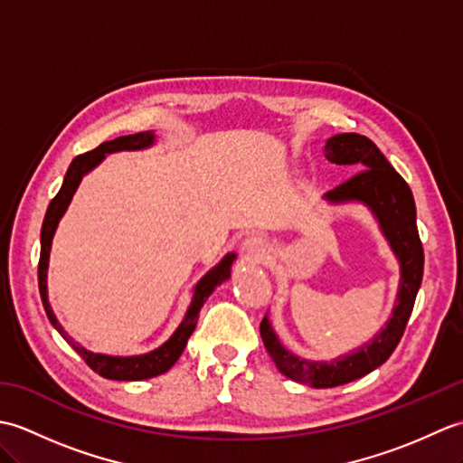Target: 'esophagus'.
<instances>
[{
	"instance_id": "34e87169",
	"label": "esophagus",
	"mask_w": 463,
	"mask_h": 463,
	"mask_svg": "<svg viewBox=\"0 0 463 463\" xmlns=\"http://www.w3.org/2000/svg\"><path fill=\"white\" fill-rule=\"evenodd\" d=\"M269 250H270V247H269L267 239L257 237V234H252V237L244 239V242H242V252H244V257L250 259V260H254V262H260V260L267 259Z\"/></svg>"
}]
</instances>
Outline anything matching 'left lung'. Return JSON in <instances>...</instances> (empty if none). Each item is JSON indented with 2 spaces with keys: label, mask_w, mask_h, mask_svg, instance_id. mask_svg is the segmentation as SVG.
Masks as SVG:
<instances>
[{
  "label": "left lung",
  "mask_w": 463,
  "mask_h": 463,
  "mask_svg": "<svg viewBox=\"0 0 463 463\" xmlns=\"http://www.w3.org/2000/svg\"><path fill=\"white\" fill-rule=\"evenodd\" d=\"M324 153L330 163L348 165L358 171L352 179L324 194V199L334 204L350 201L366 204L376 216L383 237L400 260L402 277L396 307L392 310L386 328H382L372 342L364 344L356 352L332 362H310L294 356L277 338L269 317L262 318L260 336L272 362L287 378L308 383L312 388H334L358 380L392 356L404 336L421 284V274H424V249L418 234L414 196L408 183L388 163L378 146L364 135L340 133L326 141Z\"/></svg>",
  "instance_id": "1"
}]
</instances>
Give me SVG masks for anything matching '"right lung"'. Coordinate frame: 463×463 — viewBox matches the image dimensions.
<instances>
[{
	"instance_id": "right-lung-1",
	"label": "right lung",
	"mask_w": 463,
	"mask_h": 463,
	"mask_svg": "<svg viewBox=\"0 0 463 463\" xmlns=\"http://www.w3.org/2000/svg\"><path fill=\"white\" fill-rule=\"evenodd\" d=\"M153 143H155V135L151 131H143V133H135V135L117 137V139H113V141L101 143L97 149H93L90 153L75 156L65 173L61 189H59V193L53 196V201L47 206L43 226H42V254H39L37 277H39V294H42V302H43V308L47 312V318L53 324L55 330L61 334V336L69 344H71V348L87 362V366L107 380H123V382L146 380V378L159 376V373H165L166 370H169L173 364L179 360V356L186 346V340L191 338V334L196 326V320H199V312L203 308V304L206 302V298L211 297L213 290L219 287V284L231 279L232 260L237 259V254H232V252L226 254V257L219 264H216L213 270L204 274V277L199 280V284L194 287L191 307H189V310H186L184 320L179 324V328L175 330L173 336L166 340L163 346H159L149 354H143V356L123 358V356H105V354H95L91 350L83 348L81 344H77L63 330L61 324L57 322L55 314H53L52 307H49V300H47V264H49V250H52V241H53L59 219H61L63 213L67 211L69 203H71L77 186H80V183L83 179V175L95 169V166L105 159V155L117 153V151H139V149H146V146H151Z\"/></svg>"
}]
</instances>
